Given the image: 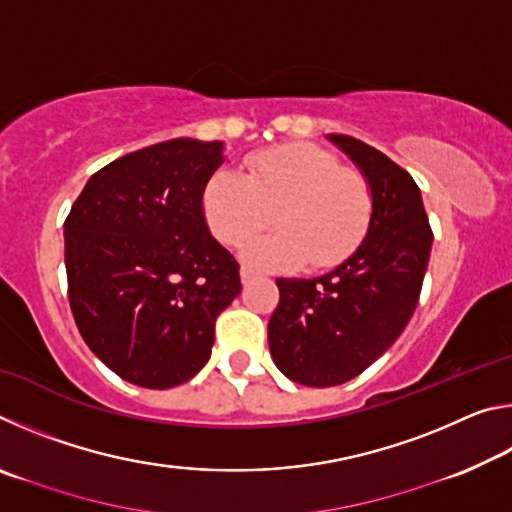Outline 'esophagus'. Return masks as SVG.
<instances>
[{"label": "esophagus", "instance_id": "obj_1", "mask_svg": "<svg viewBox=\"0 0 512 512\" xmlns=\"http://www.w3.org/2000/svg\"><path fill=\"white\" fill-rule=\"evenodd\" d=\"M241 282H244V284H250V282H253V280H257V273L255 271H250V268L248 266H244V268H241Z\"/></svg>", "mask_w": 512, "mask_h": 512}]
</instances>
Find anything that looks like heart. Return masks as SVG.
<instances>
[{
    "label": "heart",
    "instance_id": "obj_1",
    "mask_svg": "<svg viewBox=\"0 0 512 512\" xmlns=\"http://www.w3.org/2000/svg\"><path fill=\"white\" fill-rule=\"evenodd\" d=\"M201 203L207 228L228 246L241 244L276 210L278 232L241 246V259L257 271L339 266L357 253L372 219L368 180L307 142L255 153L246 176L214 171Z\"/></svg>",
    "mask_w": 512,
    "mask_h": 512
}]
</instances>
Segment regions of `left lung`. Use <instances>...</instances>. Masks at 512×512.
Segmentation results:
<instances>
[{"label":"left lung","mask_w":512,"mask_h":512,"mask_svg":"<svg viewBox=\"0 0 512 512\" xmlns=\"http://www.w3.org/2000/svg\"><path fill=\"white\" fill-rule=\"evenodd\" d=\"M361 169L372 219L357 253L334 271L280 277L268 323L275 366L302 386H339L397 341L418 305L433 232L411 173L350 135H327Z\"/></svg>","instance_id":"8db88e82"}]
</instances>
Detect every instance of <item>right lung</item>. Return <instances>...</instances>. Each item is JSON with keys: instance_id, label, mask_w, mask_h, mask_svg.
<instances>
[{"instance_id": "1", "label": "right lung", "mask_w": 512, "mask_h": 512, "mask_svg": "<svg viewBox=\"0 0 512 512\" xmlns=\"http://www.w3.org/2000/svg\"><path fill=\"white\" fill-rule=\"evenodd\" d=\"M223 142L146 146L88 180L65 219L69 307L90 350L135 386L173 388L212 354L239 264L203 216Z\"/></svg>"}]
</instances>
